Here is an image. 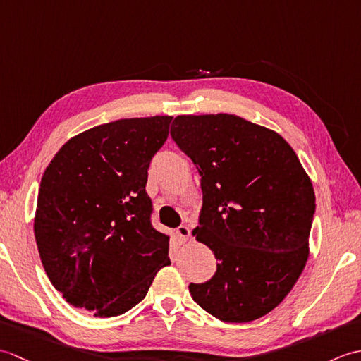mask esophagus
Listing matches in <instances>:
<instances>
[{"instance_id":"1","label":"esophagus","mask_w":361,"mask_h":361,"mask_svg":"<svg viewBox=\"0 0 361 361\" xmlns=\"http://www.w3.org/2000/svg\"><path fill=\"white\" fill-rule=\"evenodd\" d=\"M176 234H178L181 242H188L190 239V229L188 225H181L178 229H176Z\"/></svg>"}]
</instances>
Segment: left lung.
<instances>
[{"mask_svg":"<svg viewBox=\"0 0 361 361\" xmlns=\"http://www.w3.org/2000/svg\"><path fill=\"white\" fill-rule=\"evenodd\" d=\"M172 140L202 176L192 235L217 259L194 301L225 323L267 315L295 287L309 259L315 192L291 145L235 114H180Z\"/></svg>","mask_w":361,"mask_h":361,"instance_id":"1","label":"left lung"}]
</instances>
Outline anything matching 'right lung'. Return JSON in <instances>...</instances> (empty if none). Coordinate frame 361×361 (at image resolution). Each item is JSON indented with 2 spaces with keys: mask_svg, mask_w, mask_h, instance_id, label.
Instances as JSON below:
<instances>
[{
  "mask_svg": "<svg viewBox=\"0 0 361 361\" xmlns=\"http://www.w3.org/2000/svg\"><path fill=\"white\" fill-rule=\"evenodd\" d=\"M172 116L128 118L68 140L46 167L34 233L52 286L74 307L118 317L142 301L169 260L171 235L150 224L152 157Z\"/></svg>",
  "mask_w": 361,
  "mask_h": 361,
  "instance_id": "obj_1",
  "label": "right lung"
}]
</instances>
